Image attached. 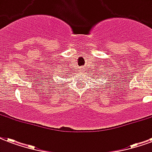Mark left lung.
<instances>
[{
	"label": "left lung",
	"instance_id": "1",
	"mask_svg": "<svg viewBox=\"0 0 152 152\" xmlns=\"http://www.w3.org/2000/svg\"><path fill=\"white\" fill-rule=\"evenodd\" d=\"M102 72H103V71H102ZM107 76H108V74H107ZM113 78H114V77H113ZM110 80H108V81H110ZM109 84H111V85H112V82H110V83H108V85H109ZM104 88H105V87H104Z\"/></svg>",
	"mask_w": 152,
	"mask_h": 152
}]
</instances>
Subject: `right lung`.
Listing matches in <instances>:
<instances>
[{
	"instance_id": "add662e5",
	"label": "right lung",
	"mask_w": 152,
	"mask_h": 152,
	"mask_svg": "<svg viewBox=\"0 0 152 152\" xmlns=\"http://www.w3.org/2000/svg\"><path fill=\"white\" fill-rule=\"evenodd\" d=\"M59 67H60V66H59ZM60 69H63V68H60ZM59 71H60L59 74H61V72H64L63 70H59ZM50 76V75H49V76ZM47 79H48V80H47L48 82L51 83V80H53V78H52V77H47Z\"/></svg>"
}]
</instances>
